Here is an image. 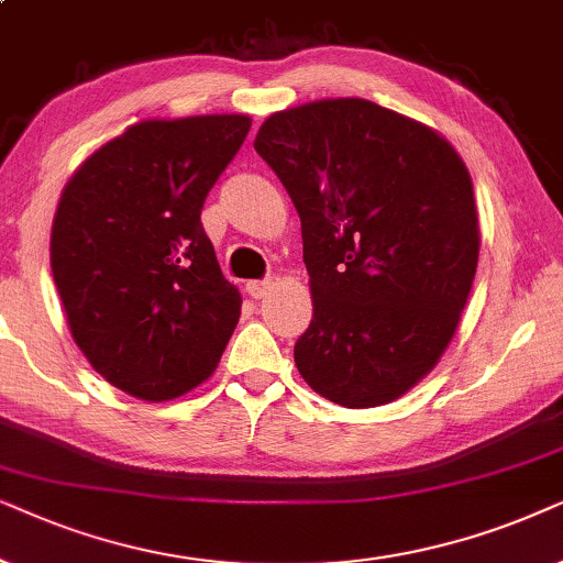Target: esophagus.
Listing matches in <instances>:
<instances>
[{
    "label": "esophagus",
    "instance_id": "34e87169",
    "mask_svg": "<svg viewBox=\"0 0 563 563\" xmlns=\"http://www.w3.org/2000/svg\"><path fill=\"white\" fill-rule=\"evenodd\" d=\"M269 288H273V283L269 280H250L246 283V294H250L252 298H265L269 294Z\"/></svg>",
    "mask_w": 563,
    "mask_h": 563
}]
</instances>
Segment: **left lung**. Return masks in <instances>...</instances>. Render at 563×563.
<instances>
[{"instance_id": "1", "label": "left lung", "mask_w": 563, "mask_h": 563, "mask_svg": "<svg viewBox=\"0 0 563 563\" xmlns=\"http://www.w3.org/2000/svg\"><path fill=\"white\" fill-rule=\"evenodd\" d=\"M254 148L301 216L313 317L298 373L340 407L396 401L443 357L474 286L468 167L430 125L360 97L273 112Z\"/></svg>"}]
</instances>
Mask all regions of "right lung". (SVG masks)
Here are the masks:
<instances>
[{
	"label": "right lung",
	"instance_id": "1",
	"mask_svg": "<svg viewBox=\"0 0 563 563\" xmlns=\"http://www.w3.org/2000/svg\"><path fill=\"white\" fill-rule=\"evenodd\" d=\"M250 115L141 120L66 183L51 269L89 365L144 401L177 399L219 365L242 296L200 211L250 133Z\"/></svg>",
	"mask_w": 563,
	"mask_h": 563
}]
</instances>
